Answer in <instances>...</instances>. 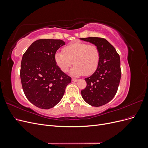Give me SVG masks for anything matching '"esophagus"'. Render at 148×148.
Wrapping results in <instances>:
<instances>
[{
	"label": "esophagus",
	"instance_id": "obj_1",
	"mask_svg": "<svg viewBox=\"0 0 148 148\" xmlns=\"http://www.w3.org/2000/svg\"><path fill=\"white\" fill-rule=\"evenodd\" d=\"M72 81L75 82H77L78 81V79H76V78H72Z\"/></svg>",
	"mask_w": 148,
	"mask_h": 148
}]
</instances>
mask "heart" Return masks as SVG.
<instances>
[{
  "label": "heart",
  "instance_id": "obj_1",
  "mask_svg": "<svg viewBox=\"0 0 148 148\" xmlns=\"http://www.w3.org/2000/svg\"><path fill=\"white\" fill-rule=\"evenodd\" d=\"M62 52L55 53L56 63L63 72H67L73 61L71 73L73 75H90L97 69L101 60V52L95 44L86 42H71L65 46Z\"/></svg>",
  "mask_w": 148,
  "mask_h": 148
}]
</instances>
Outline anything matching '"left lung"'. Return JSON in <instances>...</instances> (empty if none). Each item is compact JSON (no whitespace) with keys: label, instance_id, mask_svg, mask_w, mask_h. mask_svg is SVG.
<instances>
[{"label":"left lung","instance_id":"left-lung-1","mask_svg":"<svg viewBox=\"0 0 148 148\" xmlns=\"http://www.w3.org/2000/svg\"><path fill=\"white\" fill-rule=\"evenodd\" d=\"M96 45L101 52L97 69L85 78L86 86L81 93L83 99L92 106L105 105L113 99L118 90L121 78L120 59L114 47L104 38H81Z\"/></svg>","mask_w":148,"mask_h":148}]
</instances>
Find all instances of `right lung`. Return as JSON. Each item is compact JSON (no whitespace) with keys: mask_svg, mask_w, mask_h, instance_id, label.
I'll use <instances>...</instances> for the list:
<instances>
[{"mask_svg":"<svg viewBox=\"0 0 148 148\" xmlns=\"http://www.w3.org/2000/svg\"><path fill=\"white\" fill-rule=\"evenodd\" d=\"M60 39H41L31 44L22 57L20 78L26 98L42 109L54 107L63 97L71 77L62 71L54 59Z\"/></svg>","mask_w":148,"mask_h":148,"instance_id":"add662e5","label":"right lung"}]
</instances>
